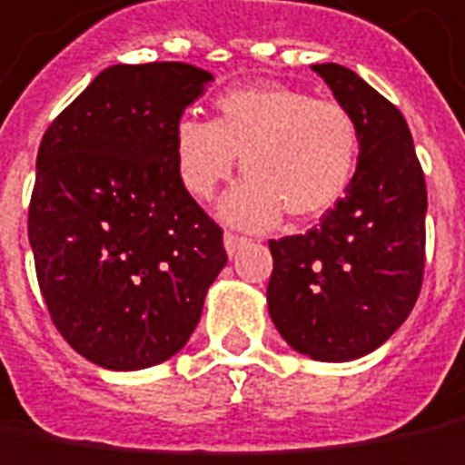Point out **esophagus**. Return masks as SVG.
I'll use <instances>...</instances> for the list:
<instances>
[{
	"label": "esophagus",
	"instance_id": "esophagus-1",
	"mask_svg": "<svg viewBox=\"0 0 465 465\" xmlns=\"http://www.w3.org/2000/svg\"><path fill=\"white\" fill-rule=\"evenodd\" d=\"M242 245H248V240L238 238V235H232V232H225V251L230 258L238 253Z\"/></svg>",
	"mask_w": 465,
	"mask_h": 465
}]
</instances>
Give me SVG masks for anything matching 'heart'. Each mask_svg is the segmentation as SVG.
Segmentation results:
<instances>
[{"label": "heart", "instance_id": "b5f03b06", "mask_svg": "<svg viewBox=\"0 0 465 465\" xmlns=\"http://www.w3.org/2000/svg\"><path fill=\"white\" fill-rule=\"evenodd\" d=\"M214 109L212 123L179 117L171 151L182 186L202 202L232 176L240 155L248 179L220 204L227 223L269 230L283 212L314 220L348 192L358 163V127L345 107L294 86L255 84L223 92Z\"/></svg>", "mask_w": 465, "mask_h": 465}]
</instances>
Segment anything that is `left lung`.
<instances>
[{"label":"left lung","mask_w":465,"mask_h":465,"mask_svg":"<svg viewBox=\"0 0 465 465\" xmlns=\"http://www.w3.org/2000/svg\"><path fill=\"white\" fill-rule=\"evenodd\" d=\"M312 71L356 123V173L320 225L271 240L266 302L297 353L345 363L384 345L412 312L425 269L428 189L400 109L345 65Z\"/></svg>","instance_id":"left-lung-1"}]
</instances>
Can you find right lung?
<instances>
[{"mask_svg":"<svg viewBox=\"0 0 465 465\" xmlns=\"http://www.w3.org/2000/svg\"><path fill=\"white\" fill-rule=\"evenodd\" d=\"M210 81L189 64L109 65L43 135L27 217L37 283L58 332L102 369L176 356L225 269L223 230L171 151Z\"/></svg>","mask_w":465,"mask_h":465,"instance_id":"obj_1","label":"right lung"}]
</instances>
